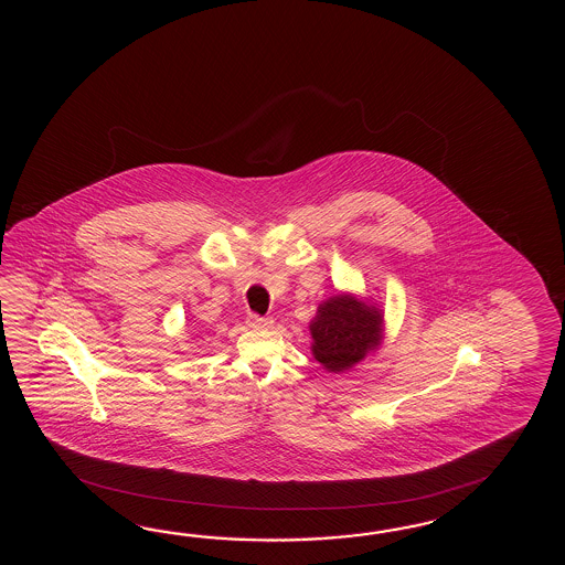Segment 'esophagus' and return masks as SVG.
<instances>
[{"label": "esophagus", "mask_w": 565, "mask_h": 565, "mask_svg": "<svg viewBox=\"0 0 565 565\" xmlns=\"http://www.w3.org/2000/svg\"><path fill=\"white\" fill-rule=\"evenodd\" d=\"M246 323H248V327H253V329H270L275 321H273V317H258V315H248Z\"/></svg>", "instance_id": "obj_1"}]
</instances>
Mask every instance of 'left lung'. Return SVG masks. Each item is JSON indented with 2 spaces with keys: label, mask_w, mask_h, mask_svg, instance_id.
Instances as JSON below:
<instances>
[{
  "label": "left lung",
  "mask_w": 565,
  "mask_h": 565,
  "mask_svg": "<svg viewBox=\"0 0 565 565\" xmlns=\"http://www.w3.org/2000/svg\"><path fill=\"white\" fill-rule=\"evenodd\" d=\"M311 351L329 372L341 373L360 363L384 339V312L351 292L323 300L312 317Z\"/></svg>",
  "instance_id": "1"
}]
</instances>
